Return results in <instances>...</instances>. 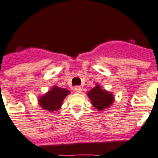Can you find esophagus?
<instances>
[{"instance_id":"esophagus-1","label":"esophagus","mask_w":158,"mask_h":158,"mask_svg":"<svg viewBox=\"0 0 158 158\" xmlns=\"http://www.w3.org/2000/svg\"><path fill=\"white\" fill-rule=\"evenodd\" d=\"M81 90H82V89H81V86L74 87V91H75V93H77V94H79V93H81Z\"/></svg>"}]
</instances>
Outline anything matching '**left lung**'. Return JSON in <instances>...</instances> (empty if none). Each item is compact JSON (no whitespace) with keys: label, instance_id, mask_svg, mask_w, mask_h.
Returning a JSON list of instances; mask_svg holds the SVG:
<instances>
[{"label":"left lung","instance_id":"obj_1","mask_svg":"<svg viewBox=\"0 0 158 158\" xmlns=\"http://www.w3.org/2000/svg\"><path fill=\"white\" fill-rule=\"evenodd\" d=\"M87 95L91 101L92 105L98 111H103L111 108L114 102V95L113 93L102 89V87L96 84L94 88L88 91Z\"/></svg>","mask_w":158,"mask_h":158}]
</instances>
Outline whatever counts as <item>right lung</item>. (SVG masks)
<instances>
[{
    "label": "right lung",
    "instance_id": "right-lung-1",
    "mask_svg": "<svg viewBox=\"0 0 158 158\" xmlns=\"http://www.w3.org/2000/svg\"><path fill=\"white\" fill-rule=\"evenodd\" d=\"M70 94L69 89L54 85L49 91L38 98V103L44 110L53 113L60 109L64 99Z\"/></svg>",
    "mask_w": 158,
    "mask_h": 158
}]
</instances>
